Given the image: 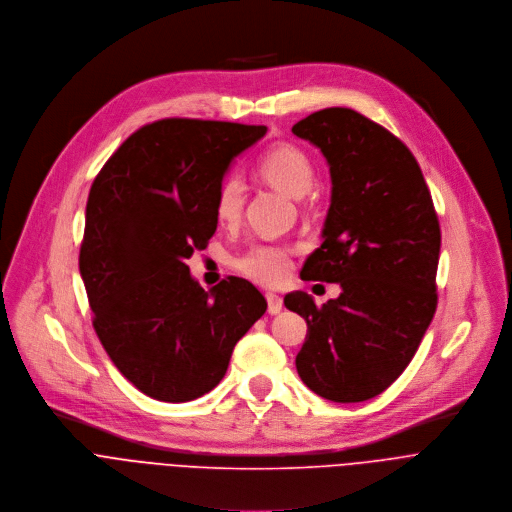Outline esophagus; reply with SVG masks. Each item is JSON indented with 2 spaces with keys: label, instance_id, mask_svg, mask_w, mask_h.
<instances>
[{
  "label": "esophagus",
  "instance_id": "34e87169",
  "mask_svg": "<svg viewBox=\"0 0 512 512\" xmlns=\"http://www.w3.org/2000/svg\"><path fill=\"white\" fill-rule=\"evenodd\" d=\"M266 300H268V313H270V315H278V313L282 311L284 302H282V296H280V294H276V292H266Z\"/></svg>",
  "mask_w": 512,
  "mask_h": 512
}]
</instances>
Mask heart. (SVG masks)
Masks as SVG:
<instances>
[{"mask_svg":"<svg viewBox=\"0 0 512 512\" xmlns=\"http://www.w3.org/2000/svg\"><path fill=\"white\" fill-rule=\"evenodd\" d=\"M258 173L276 189L290 197H302L311 189L315 167L304 151L294 145H274L258 159ZM246 201V185L234 171L226 173L214 195V214L220 226L232 228L240 222ZM234 268L242 274L262 282L278 284L286 278L292 266V248L272 242H256L232 260Z\"/></svg>","mask_w":512,"mask_h":512,"instance_id":"obj_1","label":"heart"}]
</instances>
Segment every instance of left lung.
Listing matches in <instances>:
<instances>
[{"instance_id": "1", "label": "left lung", "mask_w": 512, "mask_h": 512, "mask_svg": "<svg viewBox=\"0 0 512 512\" xmlns=\"http://www.w3.org/2000/svg\"><path fill=\"white\" fill-rule=\"evenodd\" d=\"M292 133L321 149L333 179L325 240L300 278L343 288L323 306L306 292L284 296L309 325L296 371L325 399L365 401L410 365L434 319L438 214L412 151L357 111L323 109Z\"/></svg>"}]
</instances>
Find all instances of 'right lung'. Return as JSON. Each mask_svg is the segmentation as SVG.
Wrapping results in <instances>:
<instances>
[{
  "label": "right lung",
  "instance_id": "1",
  "mask_svg": "<svg viewBox=\"0 0 512 512\" xmlns=\"http://www.w3.org/2000/svg\"><path fill=\"white\" fill-rule=\"evenodd\" d=\"M264 133L161 119L137 129L92 181L78 256L92 327L115 367L153 399L212 391L266 313L252 282L228 276L206 292L185 264L218 228L214 195L228 165Z\"/></svg>",
  "mask_w": 512,
  "mask_h": 512
}]
</instances>
